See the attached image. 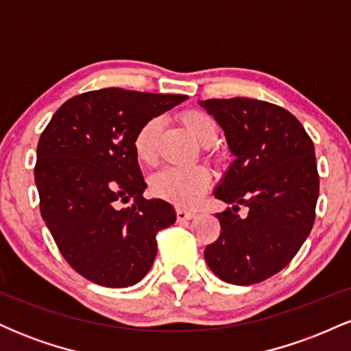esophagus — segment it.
<instances>
[{"instance_id": "esophagus-1", "label": "esophagus", "mask_w": 351, "mask_h": 351, "mask_svg": "<svg viewBox=\"0 0 351 351\" xmlns=\"http://www.w3.org/2000/svg\"><path fill=\"white\" fill-rule=\"evenodd\" d=\"M196 216L195 211H189V209H184V208H178L176 209V217H178V221H188V219H193V217Z\"/></svg>"}]
</instances>
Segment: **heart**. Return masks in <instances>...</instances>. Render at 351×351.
Returning a JSON list of instances; mask_svg holds the SVG:
<instances>
[{"label":"heart","instance_id":"1","mask_svg":"<svg viewBox=\"0 0 351 351\" xmlns=\"http://www.w3.org/2000/svg\"><path fill=\"white\" fill-rule=\"evenodd\" d=\"M180 122L203 147H211L217 138V125L208 112L184 110L180 114ZM162 120L158 117L145 120L134 136V152L142 165L156 162V140H158ZM209 171L203 167L167 168L156 173L150 180V189L158 198L170 201L178 206H191L198 201L209 186Z\"/></svg>","mask_w":351,"mask_h":351}]
</instances>
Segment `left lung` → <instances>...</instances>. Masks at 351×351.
Returning a JSON list of instances; mask_svg holds the SVG:
<instances>
[{
  "label": "left lung",
  "mask_w": 351,
  "mask_h": 351,
  "mask_svg": "<svg viewBox=\"0 0 351 351\" xmlns=\"http://www.w3.org/2000/svg\"><path fill=\"white\" fill-rule=\"evenodd\" d=\"M226 134L236 156L215 196L232 204L217 213L219 237L204 259L221 280L263 282L299 252L315 221V148L291 112L264 100L234 97L199 102ZM248 206V216L237 215Z\"/></svg>",
  "instance_id": "obj_1"
}]
</instances>
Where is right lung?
Here are the masks:
<instances>
[{
    "mask_svg": "<svg viewBox=\"0 0 351 351\" xmlns=\"http://www.w3.org/2000/svg\"><path fill=\"white\" fill-rule=\"evenodd\" d=\"M184 99L117 87L84 92L44 128L34 167L41 216L64 259L87 280L120 289L150 271L156 234L176 216L167 201L143 198L134 136L145 120Z\"/></svg>",
    "mask_w": 351,
    "mask_h": 351,
    "instance_id": "obj_1",
    "label": "right lung"
}]
</instances>
